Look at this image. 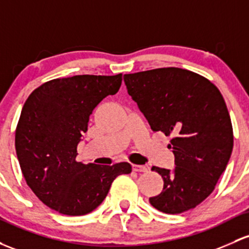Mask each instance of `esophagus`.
<instances>
[{"label":"esophagus","mask_w":249,"mask_h":249,"mask_svg":"<svg viewBox=\"0 0 249 249\" xmlns=\"http://www.w3.org/2000/svg\"><path fill=\"white\" fill-rule=\"evenodd\" d=\"M133 172H148L145 166H140V164H132Z\"/></svg>","instance_id":"1"}]
</instances>
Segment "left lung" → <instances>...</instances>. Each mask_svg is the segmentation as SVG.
<instances>
[{"mask_svg":"<svg viewBox=\"0 0 249 249\" xmlns=\"http://www.w3.org/2000/svg\"><path fill=\"white\" fill-rule=\"evenodd\" d=\"M124 82L151 130L173 136L168 146L175 168H151L163 179V190L149 201L164 213L195 209L213 193L234 145L221 91L206 77L180 68L125 74Z\"/></svg>","mask_w":249,"mask_h":249,"instance_id":"left-lung-1","label":"left lung"}]
</instances>
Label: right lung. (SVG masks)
Instances as JSON below:
<instances>
[{"label":"right lung","mask_w":249,"mask_h":249,"mask_svg":"<svg viewBox=\"0 0 249 249\" xmlns=\"http://www.w3.org/2000/svg\"><path fill=\"white\" fill-rule=\"evenodd\" d=\"M122 74L54 78L26 100L15 130V150L26 182L46 206L68 216L91 213L131 164H83L77 144L93 109L122 85Z\"/></svg>","instance_id":"right-lung-1"}]
</instances>
